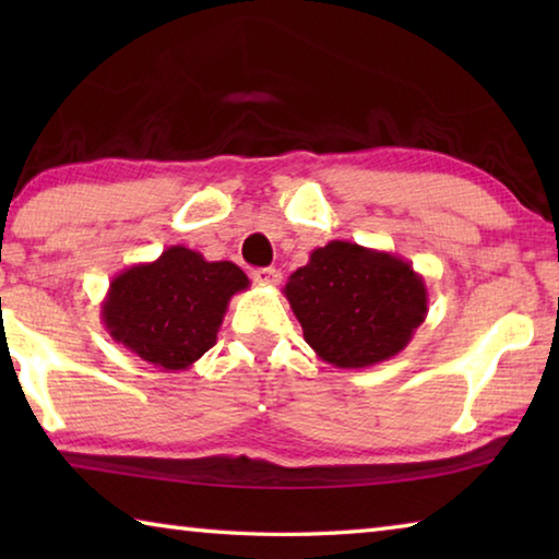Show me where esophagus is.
<instances>
[{"mask_svg": "<svg viewBox=\"0 0 559 559\" xmlns=\"http://www.w3.org/2000/svg\"><path fill=\"white\" fill-rule=\"evenodd\" d=\"M253 283H259V286H278L281 283V271L278 269H259L251 273Z\"/></svg>", "mask_w": 559, "mask_h": 559, "instance_id": "1", "label": "esophagus"}]
</instances>
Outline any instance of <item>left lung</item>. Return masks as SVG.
Returning a JSON list of instances; mask_svg holds the SVG:
<instances>
[{
  "mask_svg": "<svg viewBox=\"0 0 559 559\" xmlns=\"http://www.w3.org/2000/svg\"><path fill=\"white\" fill-rule=\"evenodd\" d=\"M283 296L306 343L340 370L400 355L429 313L427 283L409 261L353 241L316 249L290 273Z\"/></svg>",
  "mask_w": 559,
  "mask_h": 559,
  "instance_id": "obj_1",
  "label": "left lung"
}]
</instances>
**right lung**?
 Listing matches in <instances>:
<instances>
[{"label":"right lung","mask_w":559,"mask_h":559,"mask_svg":"<svg viewBox=\"0 0 559 559\" xmlns=\"http://www.w3.org/2000/svg\"><path fill=\"white\" fill-rule=\"evenodd\" d=\"M249 276L231 261H206L169 246L155 261L135 263L110 281L100 320L118 345L165 372L189 370L216 345L222 320Z\"/></svg>","instance_id":"obj_1"}]
</instances>
